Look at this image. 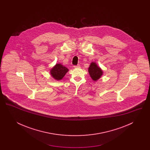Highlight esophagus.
Instances as JSON below:
<instances>
[{
  "mask_svg": "<svg viewBox=\"0 0 150 150\" xmlns=\"http://www.w3.org/2000/svg\"><path fill=\"white\" fill-rule=\"evenodd\" d=\"M74 68H75V69L79 68V67H80V65H79V64H78V65H75V66H74Z\"/></svg>",
  "mask_w": 150,
  "mask_h": 150,
  "instance_id": "34e87169",
  "label": "esophagus"
}]
</instances>
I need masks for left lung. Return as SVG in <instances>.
Here are the masks:
<instances>
[{
  "mask_svg": "<svg viewBox=\"0 0 150 150\" xmlns=\"http://www.w3.org/2000/svg\"><path fill=\"white\" fill-rule=\"evenodd\" d=\"M88 71L91 77L94 81H96L102 75L103 71L96 63L92 62L90 65Z\"/></svg>",
  "mask_w": 150,
  "mask_h": 150,
  "instance_id": "left-lung-1",
  "label": "left lung"
}]
</instances>
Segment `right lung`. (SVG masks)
<instances>
[{"label":"right lung","instance_id":"add662e5","mask_svg":"<svg viewBox=\"0 0 150 150\" xmlns=\"http://www.w3.org/2000/svg\"><path fill=\"white\" fill-rule=\"evenodd\" d=\"M68 71L67 68L62 64H58L50 70V74L55 79L60 80L64 77L65 74Z\"/></svg>","mask_w":150,"mask_h":150}]
</instances>
